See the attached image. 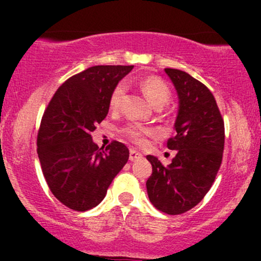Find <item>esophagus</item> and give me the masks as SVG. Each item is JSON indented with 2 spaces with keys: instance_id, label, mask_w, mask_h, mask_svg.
Here are the masks:
<instances>
[{
  "instance_id": "esophagus-1",
  "label": "esophagus",
  "mask_w": 261,
  "mask_h": 261,
  "mask_svg": "<svg viewBox=\"0 0 261 261\" xmlns=\"http://www.w3.org/2000/svg\"><path fill=\"white\" fill-rule=\"evenodd\" d=\"M141 158H143L141 152H139L138 150H135V149H130V160L131 162H136V160L141 159Z\"/></svg>"
}]
</instances>
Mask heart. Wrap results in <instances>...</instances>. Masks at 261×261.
<instances>
[{"instance_id":"1","label":"heart","mask_w":261,"mask_h":261,"mask_svg":"<svg viewBox=\"0 0 261 261\" xmlns=\"http://www.w3.org/2000/svg\"><path fill=\"white\" fill-rule=\"evenodd\" d=\"M139 86H140L143 93L145 94L146 98L149 99V102L155 109H162L163 106H165L170 101L172 93H170L169 87L160 78L154 77V75H147V77H144L143 80L139 82ZM125 93L126 84L118 83L112 91L111 96H110V107L112 110H117L121 106V102H122ZM122 133L133 143L141 144L144 141V138L147 134H150V130L139 125V123H130V125L123 127Z\"/></svg>"}]
</instances>
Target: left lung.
Listing matches in <instances>:
<instances>
[{
    "label": "left lung",
    "mask_w": 261,
    "mask_h": 261,
    "mask_svg": "<svg viewBox=\"0 0 261 261\" xmlns=\"http://www.w3.org/2000/svg\"><path fill=\"white\" fill-rule=\"evenodd\" d=\"M165 73L179 98L177 135L167 143L177 154L169 165L147 155L152 173L146 189L155 208L180 215L197 206L215 181L222 162L225 125L215 97L203 83L179 69L167 68Z\"/></svg>",
    "instance_id": "1"
}]
</instances>
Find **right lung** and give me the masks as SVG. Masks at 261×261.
<instances>
[{
  "mask_svg": "<svg viewBox=\"0 0 261 261\" xmlns=\"http://www.w3.org/2000/svg\"><path fill=\"white\" fill-rule=\"evenodd\" d=\"M134 65H96L73 75L49 102L38 133L43 174L55 198L87 211L101 203L128 160L125 144L98 147L91 133L105 120L114 88Z\"/></svg>",
  "mask_w": 261,
  "mask_h": 261,
  "instance_id": "1",
  "label": "right lung"
}]
</instances>
